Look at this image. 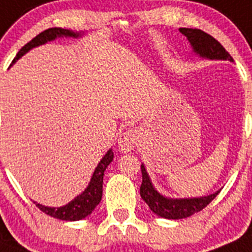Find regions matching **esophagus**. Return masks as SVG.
<instances>
[{"instance_id": "1", "label": "esophagus", "mask_w": 252, "mask_h": 252, "mask_svg": "<svg viewBox=\"0 0 252 252\" xmlns=\"http://www.w3.org/2000/svg\"><path fill=\"white\" fill-rule=\"evenodd\" d=\"M138 140V134L134 129H128L126 131L122 133L118 138V147L122 152L126 153V152H130L134 149L135 144H137Z\"/></svg>"}]
</instances>
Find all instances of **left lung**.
Segmentation results:
<instances>
[{
  "instance_id": "obj_1",
  "label": "left lung",
  "mask_w": 252,
  "mask_h": 252,
  "mask_svg": "<svg viewBox=\"0 0 252 252\" xmlns=\"http://www.w3.org/2000/svg\"><path fill=\"white\" fill-rule=\"evenodd\" d=\"M180 32L187 37L192 51L199 58L207 59V60H233L225 47L222 46L216 38L203 32L202 30L181 27ZM140 169H142L143 177L142 186H140V197L149 206L152 212L163 219L180 220L192 216L196 212L203 210L220 193V191H216L215 193L207 194V196L191 197V198L165 197L154 188L143 163L140 165Z\"/></svg>"
}]
</instances>
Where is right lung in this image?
<instances>
[{
	"label": "right lung",
	"mask_w": 252,
	"mask_h": 252,
	"mask_svg": "<svg viewBox=\"0 0 252 252\" xmlns=\"http://www.w3.org/2000/svg\"><path fill=\"white\" fill-rule=\"evenodd\" d=\"M83 35L84 32H75V31L67 30V29H61V27H51V29H47V30L42 31L41 33H38L36 37H33L30 42H27L20 50L17 55H16V58L13 59L12 64H15L16 61L19 60L20 58H22L26 53H29L33 47L44 45L49 41H54L58 37L78 38L81 37ZM113 158H114V153H113V149L110 148L109 151L106 152L105 156L101 158L99 164L96 165V168H95L94 173H93L92 178H90V182L88 185V187L79 196H76L75 198L70 201L65 206H61V207H49V206L40 205L37 202L33 203H36V206L46 215H49L51 217H55L58 220H63V221H79V220L85 219V217L92 214L93 211L95 210V207L101 201V196H103L104 171L110 164Z\"/></svg>",
	"instance_id": "add662e5"
}]
</instances>
